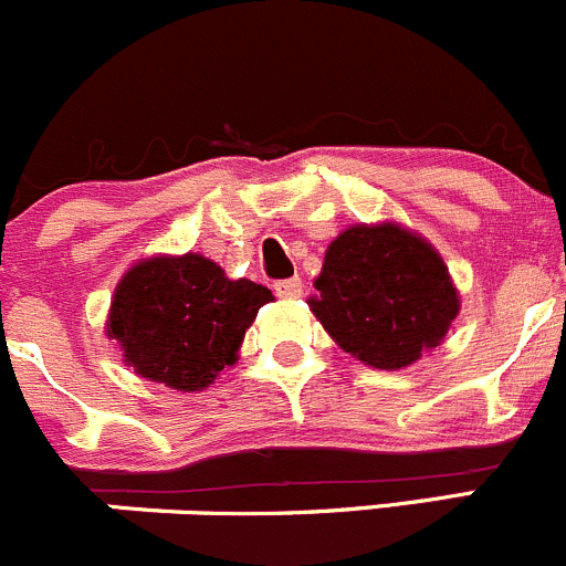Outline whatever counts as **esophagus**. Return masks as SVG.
Listing matches in <instances>:
<instances>
[{
    "instance_id": "34e87169",
    "label": "esophagus",
    "mask_w": 566,
    "mask_h": 566,
    "mask_svg": "<svg viewBox=\"0 0 566 566\" xmlns=\"http://www.w3.org/2000/svg\"><path fill=\"white\" fill-rule=\"evenodd\" d=\"M275 294L281 296V300H300V296H302V281H300V277L277 281L275 283Z\"/></svg>"
}]
</instances>
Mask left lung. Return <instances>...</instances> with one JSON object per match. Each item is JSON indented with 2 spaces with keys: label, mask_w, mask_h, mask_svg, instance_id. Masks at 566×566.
Returning <instances> with one entry per match:
<instances>
[{
  "label": "left lung",
  "mask_w": 566,
  "mask_h": 566,
  "mask_svg": "<svg viewBox=\"0 0 566 566\" xmlns=\"http://www.w3.org/2000/svg\"><path fill=\"white\" fill-rule=\"evenodd\" d=\"M307 300L329 338L366 366H412L449 333L460 294L438 250L418 233L379 222L346 228L324 253Z\"/></svg>",
  "instance_id": "8db88e82"
}]
</instances>
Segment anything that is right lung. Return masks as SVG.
<instances>
[{"label":"right lung","instance_id":"1","mask_svg":"<svg viewBox=\"0 0 566 566\" xmlns=\"http://www.w3.org/2000/svg\"><path fill=\"white\" fill-rule=\"evenodd\" d=\"M272 291L231 281L198 253L134 264L112 296L106 335L134 374L176 390H203L239 357L244 333Z\"/></svg>","mask_w":566,"mask_h":566}]
</instances>
